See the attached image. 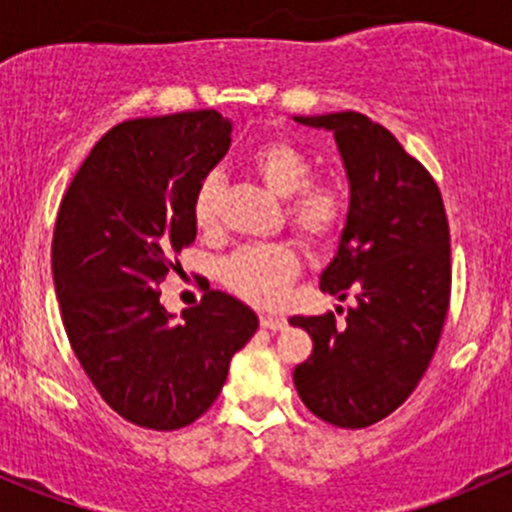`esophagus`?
Segmentation results:
<instances>
[{"label": "esophagus", "instance_id": "esophagus-1", "mask_svg": "<svg viewBox=\"0 0 512 512\" xmlns=\"http://www.w3.org/2000/svg\"><path fill=\"white\" fill-rule=\"evenodd\" d=\"M260 324L265 329H272V332H282L287 327V322L282 317H272V314H262Z\"/></svg>", "mask_w": 512, "mask_h": 512}]
</instances>
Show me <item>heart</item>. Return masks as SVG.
I'll return each mask as SVG.
<instances>
[{"label":"heart","instance_id":"b5f03b06","mask_svg":"<svg viewBox=\"0 0 512 512\" xmlns=\"http://www.w3.org/2000/svg\"><path fill=\"white\" fill-rule=\"evenodd\" d=\"M250 170L277 198L287 200V223L312 245L332 240L347 220L349 195L342 183L312 180V160L297 143L275 138L250 153ZM223 198V178L210 173L193 200V220L203 232L215 230ZM299 270L287 245H250L232 252L220 277L232 292L255 304H275Z\"/></svg>","mask_w":512,"mask_h":512}]
</instances>
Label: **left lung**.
I'll use <instances>...</instances> for the list:
<instances>
[{
	"mask_svg": "<svg viewBox=\"0 0 512 512\" xmlns=\"http://www.w3.org/2000/svg\"><path fill=\"white\" fill-rule=\"evenodd\" d=\"M334 133L349 180V210L319 289L356 307L292 317L314 352L294 386L314 416L364 428L399 409L431 364L451 297V235L441 190L384 126L356 111L294 116Z\"/></svg>",
	"mask_w": 512,
	"mask_h": 512,
	"instance_id": "1",
	"label": "left lung"
}]
</instances>
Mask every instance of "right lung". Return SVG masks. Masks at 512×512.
<instances>
[{"mask_svg":"<svg viewBox=\"0 0 512 512\" xmlns=\"http://www.w3.org/2000/svg\"><path fill=\"white\" fill-rule=\"evenodd\" d=\"M230 133L218 111L118 123L91 148L56 218L51 275L71 349L101 399L153 431L203 416L260 324L218 289L178 319L156 289L195 240V193L230 151Z\"/></svg>","mask_w":512,"mask_h":512,"instance_id":"1","label":"right lung"}]
</instances>
